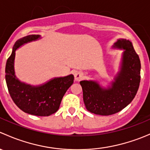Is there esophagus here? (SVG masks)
Returning <instances> with one entry per match:
<instances>
[{"label": "esophagus", "instance_id": "1", "mask_svg": "<svg viewBox=\"0 0 150 150\" xmlns=\"http://www.w3.org/2000/svg\"><path fill=\"white\" fill-rule=\"evenodd\" d=\"M74 76H75V81H80L81 79H83V74L81 72H75Z\"/></svg>", "mask_w": 150, "mask_h": 150}]
</instances>
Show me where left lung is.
I'll list each match as a JSON object with an SVG mask.
<instances>
[{
	"label": "left lung",
	"instance_id": "1",
	"mask_svg": "<svg viewBox=\"0 0 150 150\" xmlns=\"http://www.w3.org/2000/svg\"><path fill=\"white\" fill-rule=\"evenodd\" d=\"M112 48L124 51L120 69L110 86L102 87L95 81L80 82L86 109L99 115H110L121 111L132 102L139 87L141 63L132 43L118 39Z\"/></svg>",
	"mask_w": 150,
	"mask_h": 150
}]
</instances>
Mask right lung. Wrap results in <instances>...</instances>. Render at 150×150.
Masks as SVG:
<instances>
[{
    "instance_id": "add662e5",
    "label": "right lung",
    "mask_w": 150,
    "mask_h": 150,
    "mask_svg": "<svg viewBox=\"0 0 150 150\" xmlns=\"http://www.w3.org/2000/svg\"><path fill=\"white\" fill-rule=\"evenodd\" d=\"M40 38V35H30L15 43L6 64V81L12 100L20 110L33 115L49 116L59 108L64 93L73 83V75L54 78L43 84L32 86L19 81L14 70L17 48Z\"/></svg>"
}]
</instances>
